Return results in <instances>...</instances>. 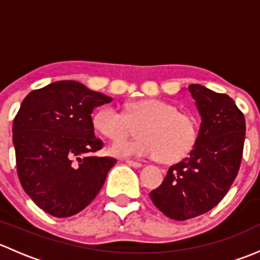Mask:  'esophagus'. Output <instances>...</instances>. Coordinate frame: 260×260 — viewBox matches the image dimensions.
I'll return each instance as SVG.
<instances>
[{
    "label": "esophagus",
    "instance_id": "obj_1",
    "mask_svg": "<svg viewBox=\"0 0 260 260\" xmlns=\"http://www.w3.org/2000/svg\"><path fill=\"white\" fill-rule=\"evenodd\" d=\"M127 162L128 165H129V166H132V167H135V169H140V167H142L143 165L141 164V162H138V161H132V159H127Z\"/></svg>",
    "mask_w": 260,
    "mask_h": 260
}]
</instances>
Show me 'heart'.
I'll list each match as a JSON object with an SVG mask.
<instances>
[{
  "label": "heart",
  "instance_id": "1",
  "mask_svg": "<svg viewBox=\"0 0 260 260\" xmlns=\"http://www.w3.org/2000/svg\"><path fill=\"white\" fill-rule=\"evenodd\" d=\"M137 124L140 137L115 142L109 147L113 156H158L164 162H175L190 153L199 137V123L192 114L156 98L129 102L123 112L113 106L104 107L93 117L94 128L112 141L132 135Z\"/></svg>",
  "mask_w": 260,
  "mask_h": 260
}]
</instances>
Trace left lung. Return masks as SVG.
Here are the masks:
<instances>
[{
    "label": "left lung",
    "instance_id": "obj_1",
    "mask_svg": "<svg viewBox=\"0 0 260 260\" xmlns=\"http://www.w3.org/2000/svg\"><path fill=\"white\" fill-rule=\"evenodd\" d=\"M201 115L200 131L190 156L167 171L151 191L152 203L170 219H192L217 205L234 182L242 164L245 118L226 94L199 84L188 85Z\"/></svg>",
    "mask_w": 260,
    "mask_h": 260
}]
</instances>
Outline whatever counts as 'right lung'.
<instances>
[{"label": "right lung", "instance_id": "obj_1", "mask_svg": "<svg viewBox=\"0 0 260 260\" xmlns=\"http://www.w3.org/2000/svg\"><path fill=\"white\" fill-rule=\"evenodd\" d=\"M112 98L73 80L28 93L12 125L21 186L40 209L69 217L101 191L113 157H96L103 142L94 135L93 109Z\"/></svg>", "mask_w": 260, "mask_h": 260}]
</instances>
